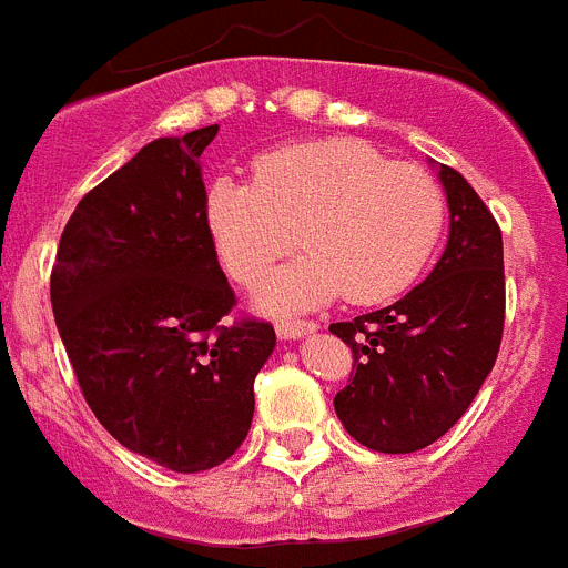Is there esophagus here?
I'll use <instances>...</instances> for the list:
<instances>
[{
    "label": "esophagus",
    "instance_id": "34e87169",
    "mask_svg": "<svg viewBox=\"0 0 568 568\" xmlns=\"http://www.w3.org/2000/svg\"><path fill=\"white\" fill-rule=\"evenodd\" d=\"M315 324L313 321H278L275 324V333H278V338L284 341H295V338H304V335L315 333Z\"/></svg>",
    "mask_w": 568,
    "mask_h": 568
}]
</instances>
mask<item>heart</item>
<instances>
[{
    "mask_svg": "<svg viewBox=\"0 0 568 568\" xmlns=\"http://www.w3.org/2000/svg\"><path fill=\"white\" fill-rule=\"evenodd\" d=\"M255 182L215 179L204 224L219 261L255 284L298 244L307 255L255 290L267 313L346 301L369 307L404 293L444 230V190L415 164L358 139L287 144L255 159Z\"/></svg>",
    "mask_w": 568,
    "mask_h": 568,
    "instance_id": "heart-1",
    "label": "heart"
}]
</instances>
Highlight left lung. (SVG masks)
Instances as JSON below:
<instances>
[{"mask_svg":"<svg viewBox=\"0 0 568 568\" xmlns=\"http://www.w3.org/2000/svg\"><path fill=\"white\" fill-rule=\"evenodd\" d=\"M446 250L424 284L375 313L329 324L353 349L335 415L366 449L418 453L449 433L491 373L504 335V239L458 170L438 164Z\"/></svg>","mask_w":568,"mask_h":568,"instance_id":"left-lung-1","label":"left lung"}]
</instances>
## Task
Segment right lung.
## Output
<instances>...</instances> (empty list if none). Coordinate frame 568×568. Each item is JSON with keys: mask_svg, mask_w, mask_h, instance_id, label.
<instances>
[{"mask_svg": "<svg viewBox=\"0 0 568 568\" xmlns=\"http://www.w3.org/2000/svg\"><path fill=\"white\" fill-rule=\"evenodd\" d=\"M219 124L144 144L77 204L50 304L82 395L130 453L173 471L224 464L253 424L267 321L235 295L204 224L202 153Z\"/></svg>", "mask_w": 568, "mask_h": 568, "instance_id": "1", "label": "right lung"}]
</instances>
